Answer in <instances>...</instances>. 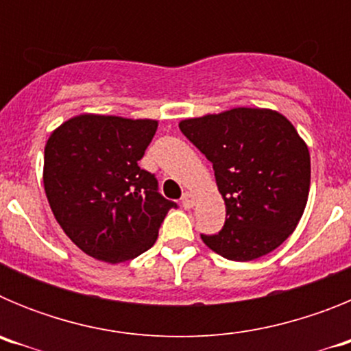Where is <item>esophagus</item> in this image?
I'll return each mask as SVG.
<instances>
[{"label":"esophagus","mask_w":351,"mask_h":351,"mask_svg":"<svg viewBox=\"0 0 351 351\" xmlns=\"http://www.w3.org/2000/svg\"><path fill=\"white\" fill-rule=\"evenodd\" d=\"M193 206H195V197L190 193V191H186V193L182 195V207H184V209H191Z\"/></svg>","instance_id":"obj_1"}]
</instances>
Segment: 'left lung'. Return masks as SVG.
<instances>
[{
  "mask_svg": "<svg viewBox=\"0 0 351 351\" xmlns=\"http://www.w3.org/2000/svg\"><path fill=\"white\" fill-rule=\"evenodd\" d=\"M184 137L213 163L225 200L221 230L207 247L250 262L281 246L308 204L311 160L306 142L283 114L237 107L179 123Z\"/></svg>",
  "mask_w": 351,
  "mask_h": 351,
  "instance_id": "1",
  "label": "left lung"
}]
</instances>
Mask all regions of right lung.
Returning a JSON list of instances; mask_svg holds the SVG:
<instances>
[{
	"mask_svg": "<svg viewBox=\"0 0 351 351\" xmlns=\"http://www.w3.org/2000/svg\"><path fill=\"white\" fill-rule=\"evenodd\" d=\"M156 128L154 119L80 114L51 133L45 195L64 234L86 255L108 263L142 255L178 207L158 193L153 173L138 167Z\"/></svg>",
	"mask_w": 351,
	"mask_h": 351,
	"instance_id": "1",
	"label": "right lung"
}]
</instances>
